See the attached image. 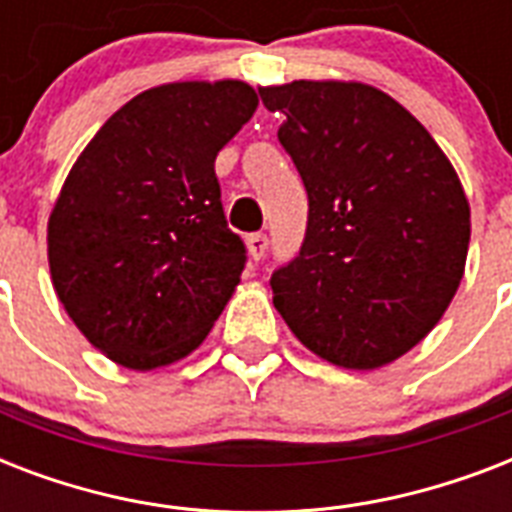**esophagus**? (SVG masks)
Returning a JSON list of instances; mask_svg holds the SVG:
<instances>
[{
    "label": "esophagus",
    "mask_w": 512,
    "mask_h": 512,
    "mask_svg": "<svg viewBox=\"0 0 512 512\" xmlns=\"http://www.w3.org/2000/svg\"><path fill=\"white\" fill-rule=\"evenodd\" d=\"M247 247L252 260H263L265 252H268V236H265V233H249Z\"/></svg>",
    "instance_id": "obj_1"
}]
</instances>
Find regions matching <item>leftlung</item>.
Segmentation results:
<instances>
[{"mask_svg":"<svg viewBox=\"0 0 512 512\" xmlns=\"http://www.w3.org/2000/svg\"><path fill=\"white\" fill-rule=\"evenodd\" d=\"M284 114V146L308 193L295 260L271 276L273 305L305 348L377 369L414 348L452 303L470 244L462 183L401 103L358 82L260 90Z\"/></svg>","mask_w":512,"mask_h":512,"instance_id":"1","label":"left lung"}]
</instances>
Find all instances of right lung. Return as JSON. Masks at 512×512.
Returning a JSON list of instances; mask_svg holds the SVG:
<instances>
[{
	"instance_id": "obj_1",
	"label": "right lung",
	"mask_w": 512,
	"mask_h": 512,
	"mask_svg": "<svg viewBox=\"0 0 512 512\" xmlns=\"http://www.w3.org/2000/svg\"><path fill=\"white\" fill-rule=\"evenodd\" d=\"M255 108L233 79L162 84L119 108L68 172L47 225L52 287L116 364L188 356L231 300L247 247L215 159Z\"/></svg>"
}]
</instances>
